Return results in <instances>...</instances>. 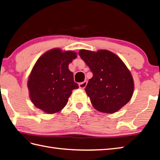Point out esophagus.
<instances>
[{
  "instance_id": "34e87169",
  "label": "esophagus",
  "mask_w": 160,
  "mask_h": 160,
  "mask_svg": "<svg viewBox=\"0 0 160 160\" xmlns=\"http://www.w3.org/2000/svg\"><path fill=\"white\" fill-rule=\"evenodd\" d=\"M87 81H84V82H82L79 84V87H80V88L84 89L85 87H87Z\"/></svg>"
}]
</instances>
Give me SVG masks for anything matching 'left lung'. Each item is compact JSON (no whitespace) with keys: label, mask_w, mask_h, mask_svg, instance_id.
I'll list each match as a JSON object with an SVG mask.
<instances>
[{"label":"left lung","mask_w":160,"mask_h":160,"mask_svg":"<svg viewBox=\"0 0 160 160\" xmlns=\"http://www.w3.org/2000/svg\"><path fill=\"white\" fill-rule=\"evenodd\" d=\"M79 55L93 74L85 88L92 106L101 112L112 114L127 104L134 84L121 59L106 50H80Z\"/></svg>","instance_id":"8db88e82"}]
</instances>
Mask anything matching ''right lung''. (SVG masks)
<instances>
[{
	"label": "right lung",
	"instance_id": "obj_1",
	"mask_svg": "<svg viewBox=\"0 0 160 160\" xmlns=\"http://www.w3.org/2000/svg\"><path fill=\"white\" fill-rule=\"evenodd\" d=\"M77 57L73 51L54 48L37 61L28 77V88L31 102L48 114L60 112L68 102L73 89V74L68 65Z\"/></svg>",
	"mask_w": 160,
	"mask_h": 160
}]
</instances>
